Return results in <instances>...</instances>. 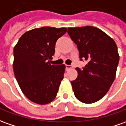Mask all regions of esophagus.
I'll use <instances>...</instances> for the list:
<instances>
[{
	"label": "esophagus",
	"mask_w": 126,
	"mask_h": 126,
	"mask_svg": "<svg viewBox=\"0 0 126 126\" xmlns=\"http://www.w3.org/2000/svg\"><path fill=\"white\" fill-rule=\"evenodd\" d=\"M72 68V66L71 65H66V69L68 71V70H70Z\"/></svg>",
	"instance_id": "1"
}]
</instances>
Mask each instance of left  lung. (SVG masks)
<instances>
[{"mask_svg":"<svg viewBox=\"0 0 126 126\" xmlns=\"http://www.w3.org/2000/svg\"><path fill=\"white\" fill-rule=\"evenodd\" d=\"M68 33L77 45L80 60L87 61L82 69L76 68L78 77L71 81L75 96L85 104L96 102L107 93L115 79L119 60L117 45L92 26L69 27Z\"/></svg>","mask_w":126,"mask_h":126,"instance_id":"left-lung-1","label":"left lung"}]
</instances>
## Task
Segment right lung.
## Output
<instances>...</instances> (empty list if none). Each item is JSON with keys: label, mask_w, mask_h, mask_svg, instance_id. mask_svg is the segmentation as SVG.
<instances>
[{"label": "right lung", "mask_w": 126, "mask_h": 126, "mask_svg": "<svg viewBox=\"0 0 126 126\" xmlns=\"http://www.w3.org/2000/svg\"><path fill=\"white\" fill-rule=\"evenodd\" d=\"M66 28L43 27L25 32L14 48L13 68L20 88L35 104H47L54 99L64 78V64L52 65L49 59L55 45Z\"/></svg>", "instance_id": "obj_1"}]
</instances>
